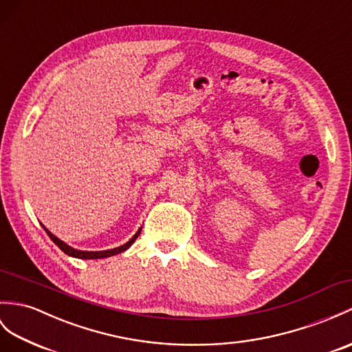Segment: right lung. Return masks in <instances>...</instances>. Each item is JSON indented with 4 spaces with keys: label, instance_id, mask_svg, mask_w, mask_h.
I'll list each match as a JSON object with an SVG mask.
<instances>
[{
    "label": "right lung",
    "instance_id": "1",
    "mask_svg": "<svg viewBox=\"0 0 352 352\" xmlns=\"http://www.w3.org/2000/svg\"><path fill=\"white\" fill-rule=\"evenodd\" d=\"M43 226V225H42ZM45 228V226H43ZM141 230L142 228H139L138 230V232L132 236V239H130L126 244H122V246H120V248H116V249H109V250H99V252H88V250H78V249H73L72 246H69V244H65L63 240H60L58 236H55L54 234H51L49 232L46 228H45V231H46V234L49 235V239H51L56 246H58L64 253H67L69 256H73V258H79V259H100V258H109V256H113V255H117V253H121V252H124V250H127L130 246H132V244L135 243V240L138 239V235L141 234Z\"/></svg>",
    "mask_w": 352,
    "mask_h": 352
}]
</instances>
